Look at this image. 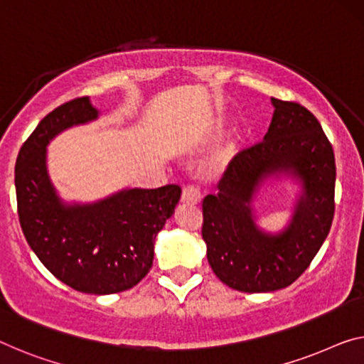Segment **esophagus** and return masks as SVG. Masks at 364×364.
I'll return each instance as SVG.
<instances>
[{
  "instance_id": "1",
  "label": "esophagus",
  "mask_w": 364,
  "mask_h": 364,
  "mask_svg": "<svg viewBox=\"0 0 364 364\" xmlns=\"http://www.w3.org/2000/svg\"><path fill=\"white\" fill-rule=\"evenodd\" d=\"M200 200H201V193H200V188L197 186H188V187L183 188L182 197H181L182 203L197 205Z\"/></svg>"
}]
</instances>
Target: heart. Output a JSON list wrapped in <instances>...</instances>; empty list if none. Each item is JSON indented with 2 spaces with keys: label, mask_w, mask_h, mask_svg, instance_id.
<instances>
[{
  "label": "heart",
  "mask_w": 364,
  "mask_h": 364,
  "mask_svg": "<svg viewBox=\"0 0 364 364\" xmlns=\"http://www.w3.org/2000/svg\"><path fill=\"white\" fill-rule=\"evenodd\" d=\"M221 128H223V124H221L220 120H216L215 124H213V127H211V133H220V132H221ZM229 153H231V149H228V151H226L225 156H223V158H221V163H223V161H226V158L229 156Z\"/></svg>",
  "instance_id": "heart-1"
}]
</instances>
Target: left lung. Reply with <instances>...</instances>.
Masks as SVG:
<instances>
[{
	"instance_id": "left-lung-1",
	"label": "left lung",
	"mask_w": 364,
	"mask_h": 364,
	"mask_svg": "<svg viewBox=\"0 0 364 364\" xmlns=\"http://www.w3.org/2000/svg\"><path fill=\"white\" fill-rule=\"evenodd\" d=\"M264 141L231 161L218 195L203 200L201 236L215 275L244 293L287 288L311 265L335 213V156L321 124L298 102L272 97ZM291 173L304 186L292 223L270 235L257 228L252 197L267 176Z\"/></svg>"
}]
</instances>
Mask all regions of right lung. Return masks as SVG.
<instances>
[{"mask_svg": "<svg viewBox=\"0 0 364 364\" xmlns=\"http://www.w3.org/2000/svg\"><path fill=\"white\" fill-rule=\"evenodd\" d=\"M97 115L89 97H76L43 117L19 151L14 183L22 232L47 270L76 291L114 294L148 275L156 234L182 190L127 188L91 205L61 203L47 172V144Z\"/></svg>", "mask_w": 364, "mask_h": 364, "instance_id": "obj_1", "label": "right lung"}]
</instances>
